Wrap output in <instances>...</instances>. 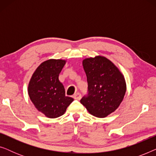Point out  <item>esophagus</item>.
Masks as SVG:
<instances>
[{"mask_svg":"<svg viewBox=\"0 0 156 156\" xmlns=\"http://www.w3.org/2000/svg\"><path fill=\"white\" fill-rule=\"evenodd\" d=\"M74 99H76V100H80L81 99V97H82V95H81V94H80L79 92L74 94V96H73Z\"/></svg>","mask_w":156,"mask_h":156,"instance_id":"1","label":"esophagus"}]
</instances>
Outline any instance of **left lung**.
<instances>
[{"label":"left lung","mask_w":156,"mask_h":156,"mask_svg":"<svg viewBox=\"0 0 156 156\" xmlns=\"http://www.w3.org/2000/svg\"><path fill=\"white\" fill-rule=\"evenodd\" d=\"M87 74L89 94L80 100L89 114L104 118L118 108L126 91L123 74L104 56L98 55L82 61Z\"/></svg>","instance_id":"1"}]
</instances>
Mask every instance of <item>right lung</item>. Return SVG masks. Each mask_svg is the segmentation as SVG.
<instances>
[{"label": "right lung", "instance_id": "obj_1", "mask_svg": "<svg viewBox=\"0 0 156 156\" xmlns=\"http://www.w3.org/2000/svg\"><path fill=\"white\" fill-rule=\"evenodd\" d=\"M65 59H50L43 62L34 72L28 84V94L35 108L50 119L65 114L74 99L66 97L65 87L59 74Z\"/></svg>", "mask_w": 156, "mask_h": 156}]
</instances>
